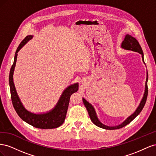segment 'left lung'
Segmentation results:
<instances>
[{"label": "left lung", "mask_w": 156, "mask_h": 156, "mask_svg": "<svg viewBox=\"0 0 156 156\" xmlns=\"http://www.w3.org/2000/svg\"><path fill=\"white\" fill-rule=\"evenodd\" d=\"M121 48L126 49V50H129V51H132L137 52V53H140L141 55H142L143 61L144 64H145L144 60V54H143V51L142 50V48H141V47L138 42V41L136 40L134 37L131 36V35H129L128 34H126L124 37V40H123V41H122L121 44ZM146 73H147V75H146L144 93V95H143L142 100H141V101L139 103V105L138 106L137 108H136V109L135 110V111L133 113V114L130 115L129 117H127V119L123 122H122V124L118 125V126H107L105 124H103V123H101L100 120L98 119V117L96 115L95 108H94L93 105L91 104V103H90L88 101H87L85 99L83 98V101L84 105L86 107V108L87 109V111L88 112L89 116H90V120L93 122V123L96 126H97L98 127H101V128L105 129H109V130L117 129L122 128V127H123L126 126V125L129 124L130 122L133 120L136 116H137L139 115V113L141 112V111L143 110V108L145 103H146V99H147V96H148L147 82H148V72Z\"/></svg>", "instance_id": "8db88e82"}]
</instances>
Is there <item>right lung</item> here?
Listing matches in <instances>:
<instances>
[{"label":"right lung","mask_w":156,"mask_h":156,"mask_svg":"<svg viewBox=\"0 0 156 156\" xmlns=\"http://www.w3.org/2000/svg\"><path fill=\"white\" fill-rule=\"evenodd\" d=\"M32 35L27 36L21 42L16 50L15 56H14L13 64L10 69V75H9V84H10V87L12 101L13 106L19 116L27 123L40 129L56 128L64 123L66 116L70 96L72 94L77 92L79 89V83H77L71 84L70 86L66 88L55 107L51 111L45 113L36 114V113H33L27 110L23 106L20 98L18 96L15 85H14L13 75L14 69L16 67L17 53L28 41L32 38Z\"/></svg>","instance_id":"right-lung-1"}]
</instances>
